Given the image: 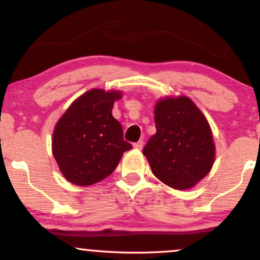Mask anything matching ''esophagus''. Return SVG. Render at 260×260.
Here are the masks:
<instances>
[{"label":"esophagus","instance_id":"obj_1","mask_svg":"<svg viewBox=\"0 0 260 260\" xmlns=\"http://www.w3.org/2000/svg\"><path fill=\"white\" fill-rule=\"evenodd\" d=\"M143 145H144V142H143V140H139V142L134 143L133 147L136 148L137 150H142V149H143Z\"/></svg>","mask_w":260,"mask_h":260}]
</instances>
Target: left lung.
I'll use <instances>...</instances> for the list:
<instances>
[{
    "instance_id": "1",
    "label": "left lung",
    "mask_w": 260,
    "mask_h": 260,
    "mask_svg": "<svg viewBox=\"0 0 260 260\" xmlns=\"http://www.w3.org/2000/svg\"><path fill=\"white\" fill-rule=\"evenodd\" d=\"M156 133L143 149L153 174L175 189H189L209 174L215 144L207 118L189 98H165L155 105Z\"/></svg>"
}]
</instances>
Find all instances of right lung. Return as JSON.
Instances as JSON below:
<instances>
[{
	"instance_id": "right-lung-1",
	"label": "right lung",
	"mask_w": 260,
	"mask_h": 260,
	"mask_svg": "<svg viewBox=\"0 0 260 260\" xmlns=\"http://www.w3.org/2000/svg\"><path fill=\"white\" fill-rule=\"evenodd\" d=\"M121 91L91 89L74 100L53 131L52 154L66 180L76 186L98 183L117 168L132 145L123 139L112 106Z\"/></svg>"
}]
</instances>
